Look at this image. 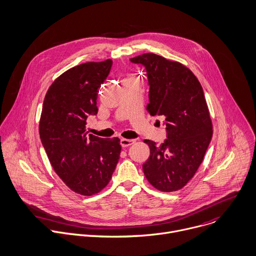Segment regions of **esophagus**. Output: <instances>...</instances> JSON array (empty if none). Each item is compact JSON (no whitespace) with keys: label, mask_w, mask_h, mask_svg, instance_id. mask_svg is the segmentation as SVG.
<instances>
[{"label":"esophagus","mask_w":256,"mask_h":256,"mask_svg":"<svg viewBox=\"0 0 256 256\" xmlns=\"http://www.w3.org/2000/svg\"><path fill=\"white\" fill-rule=\"evenodd\" d=\"M120 143H121L122 147H128V146L132 145L133 143H135V140H133V139H126V138H122Z\"/></svg>","instance_id":"obj_1"}]
</instances>
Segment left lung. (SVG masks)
Segmentation results:
<instances>
[{
    "mask_svg": "<svg viewBox=\"0 0 256 256\" xmlns=\"http://www.w3.org/2000/svg\"><path fill=\"white\" fill-rule=\"evenodd\" d=\"M144 66L151 116H164L168 139L158 146L144 140L150 156L142 166L147 180L158 190L182 188L200 166L213 135V124L202 88L190 68L154 54L131 58Z\"/></svg>",
    "mask_w": 256,
    "mask_h": 256,
    "instance_id": "left-lung-1",
    "label": "left lung"
}]
</instances>
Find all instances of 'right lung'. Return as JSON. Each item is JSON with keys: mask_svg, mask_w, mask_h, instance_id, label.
<instances>
[{"mask_svg": "<svg viewBox=\"0 0 256 256\" xmlns=\"http://www.w3.org/2000/svg\"><path fill=\"white\" fill-rule=\"evenodd\" d=\"M112 60L86 62L70 68L45 94L39 134L56 174L74 192L92 196L111 180L120 158L118 137L100 138L86 132V119L96 115L100 84Z\"/></svg>", "mask_w": 256, "mask_h": 256, "instance_id": "add662e5", "label": "right lung"}]
</instances>
